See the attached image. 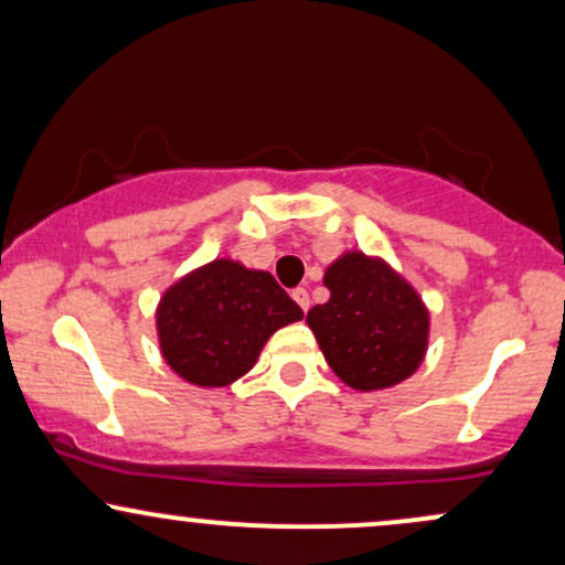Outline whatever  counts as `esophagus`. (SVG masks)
Instances as JSON below:
<instances>
[{
    "instance_id": "1",
    "label": "esophagus",
    "mask_w": 565,
    "mask_h": 565,
    "mask_svg": "<svg viewBox=\"0 0 565 565\" xmlns=\"http://www.w3.org/2000/svg\"><path fill=\"white\" fill-rule=\"evenodd\" d=\"M291 297H295V302L300 305L302 310L310 308V295H308V289H302V287L295 289V291H291Z\"/></svg>"
}]
</instances>
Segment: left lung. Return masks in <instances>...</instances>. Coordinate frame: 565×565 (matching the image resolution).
Masks as SVG:
<instances>
[{
    "label": "left lung",
    "instance_id": "obj_1",
    "mask_svg": "<svg viewBox=\"0 0 565 565\" xmlns=\"http://www.w3.org/2000/svg\"><path fill=\"white\" fill-rule=\"evenodd\" d=\"M329 300L308 310L323 359L353 391H385L417 372L430 342V310L391 263L342 252L323 274Z\"/></svg>",
    "mask_w": 565,
    "mask_h": 565
}]
</instances>
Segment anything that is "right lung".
<instances>
[{
    "instance_id": "obj_1",
    "label": "right lung",
    "mask_w": 565,
    "mask_h": 565,
    "mask_svg": "<svg viewBox=\"0 0 565 565\" xmlns=\"http://www.w3.org/2000/svg\"><path fill=\"white\" fill-rule=\"evenodd\" d=\"M302 310L268 270L231 257L180 276L157 305L161 359L199 387H225L260 359L265 342Z\"/></svg>"
}]
</instances>
